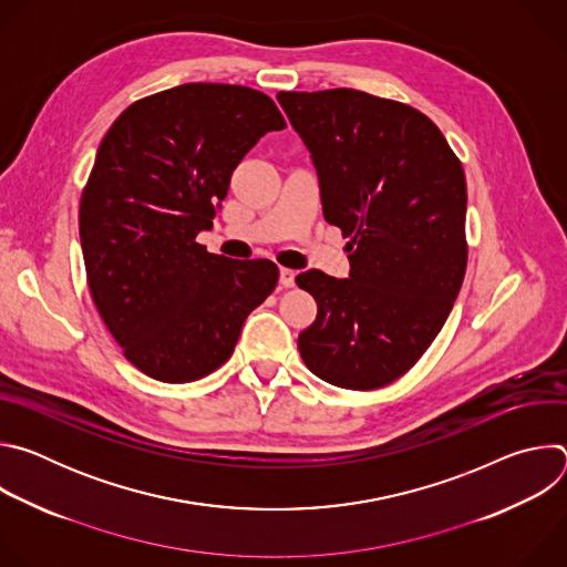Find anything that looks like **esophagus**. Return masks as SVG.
I'll use <instances>...</instances> for the list:
<instances>
[{"label": "esophagus", "instance_id": "esophagus-1", "mask_svg": "<svg viewBox=\"0 0 567 567\" xmlns=\"http://www.w3.org/2000/svg\"><path fill=\"white\" fill-rule=\"evenodd\" d=\"M293 282H296V271L280 269V285L282 287H293Z\"/></svg>", "mask_w": 567, "mask_h": 567}]
</instances>
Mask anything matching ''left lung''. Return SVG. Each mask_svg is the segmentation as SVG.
<instances>
[{"label":"left lung","mask_w":567,"mask_h":567,"mask_svg":"<svg viewBox=\"0 0 567 567\" xmlns=\"http://www.w3.org/2000/svg\"><path fill=\"white\" fill-rule=\"evenodd\" d=\"M311 152L322 215L350 241V278L296 276L318 305L305 365L339 388L406 374L446 322L466 271V179L420 110L357 90L280 92Z\"/></svg>","instance_id":"left-lung-1"}]
</instances>
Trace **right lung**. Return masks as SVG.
<instances>
[{
	"instance_id": "right-lung-1",
	"label": "right lung",
	"mask_w": 567,
	"mask_h": 567,
	"mask_svg": "<svg viewBox=\"0 0 567 567\" xmlns=\"http://www.w3.org/2000/svg\"><path fill=\"white\" fill-rule=\"evenodd\" d=\"M282 127L258 90L188 83L132 103L103 136L80 197V247L94 305L143 374H210L276 289L271 260L208 254L197 235L213 226L239 161Z\"/></svg>"
}]
</instances>
